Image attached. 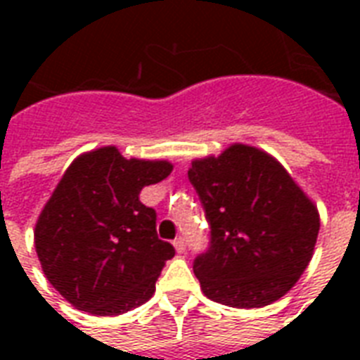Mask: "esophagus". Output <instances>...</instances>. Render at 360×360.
I'll use <instances>...</instances> for the list:
<instances>
[{
  "label": "esophagus",
  "mask_w": 360,
  "mask_h": 360,
  "mask_svg": "<svg viewBox=\"0 0 360 360\" xmlns=\"http://www.w3.org/2000/svg\"><path fill=\"white\" fill-rule=\"evenodd\" d=\"M174 246H175V250L179 252V254H183V252L186 250V240H185V237H177V239L174 240Z\"/></svg>",
  "instance_id": "1"
}]
</instances>
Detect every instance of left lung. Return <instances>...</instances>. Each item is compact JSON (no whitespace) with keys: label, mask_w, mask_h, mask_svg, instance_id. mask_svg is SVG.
<instances>
[{"label":"left lung","mask_w":360,"mask_h":360,"mask_svg":"<svg viewBox=\"0 0 360 360\" xmlns=\"http://www.w3.org/2000/svg\"><path fill=\"white\" fill-rule=\"evenodd\" d=\"M188 179L209 222V248L194 259L205 297L236 308L278 301L301 278L318 240L319 214L269 153L233 143L192 162Z\"/></svg>","instance_id":"1"}]
</instances>
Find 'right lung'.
<instances>
[{
    "label": "right lung",
    "instance_id": "add662e5",
    "mask_svg": "<svg viewBox=\"0 0 360 360\" xmlns=\"http://www.w3.org/2000/svg\"><path fill=\"white\" fill-rule=\"evenodd\" d=\"M168 160L124 158L114 146L72 160L35 224L48 282L78 310L120 316L151 299L175 248L157 236L143 186L172 174Z\"/></svg>",
    "mask_w": 360,
    "mask_h": 360
}]
</instances>
